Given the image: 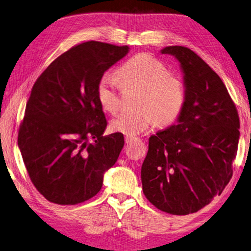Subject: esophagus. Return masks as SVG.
Returning a JSON list of instances; mask_svg holds the SVG:
<instances>
[{
	"mask_svg": "<svg viewBox=\"0 0 251 251\" xmlns=\"http://www.w3.org/2000/svg\"><path fill=\"white\" fill-rule=\"evenodd\" d=\"M134 141V138L132 136H126V143H132Z\"/></svg>",
	"mask_w": 251,
	"mask_h": 251,
	"instance_id": "1",
	"label": "esophagus"
}]
</instances>
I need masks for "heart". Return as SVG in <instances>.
I'll use <instances>...</instances> for the list:
<instances>
[{
    "instance_id": "heart-1",
    "label": "heart",
    "mask_w": 251,
    "mask_h": 251,
    "mask_svg": "<svg viewBox=\"0 0 251 251\" xmlns=\"http://www.w3.org/2000/svg\"><path fill=\"white\" fill-rule=\"evenodd\" d=\"M117 77L103 75L97 85V99L103 110L115 113L120 106L121 86L138 88L136 106L140 109L126 111L113 118L110 129L126 136L138 135L157 125H173L182 113L187 102V87L177 75L158 59L149 53L135 54L117 70Z\"/></svg>"
}]
</instances>
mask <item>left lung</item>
Segmentation results:
<instances>
[{"label": "left lung", "mask_w": 251, "mask_h": 251, "mask_svg": "<svg viewBox=\"0 0 251 251\" xmlns=\"http://www.w3.org/2000/svg\"><path fill=\"white\" fill-rule=\"evenodd\" d=\"M162 53L180 62L187 102L177 125L150 138L142 187L158 210L187 215L220 196L233 176L239 117L223 81L196 52L170 46Z\"/></svg>", "instance_id": "obj_1"}]
</instances>
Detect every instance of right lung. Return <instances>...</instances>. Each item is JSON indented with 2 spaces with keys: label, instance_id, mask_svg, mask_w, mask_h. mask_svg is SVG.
<instances>
[{
  "label": "right lung",
  "instance_id": "obj_1",
  "mask_svg": "<svg viewBox=\"0 0 251 251\" xmlns=\"http://www.w3.org/2000/svg\"><path fill=\"white\" fill-rule=\"evenodd\" d=\"M127 51V46L100 41L74 46L32 86L18 148L32 184L48 201L74 205L95 197L103 173L119 157L124 134L102 135L107 120L97 85Z\"/></svg>",
  "mask_w": 251,
  "mask_h": 251
}]
</instances>
